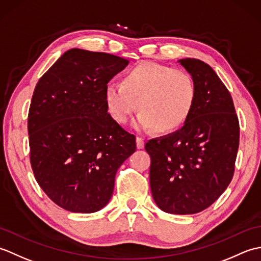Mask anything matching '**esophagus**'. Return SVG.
Returning a JSON list of instances; mask_svg holds the SVG:
<instances>
[{"label": "esophagus", "instance_id": "obj_1", "mask_svg": "<svg viewBox=\"0 0 261 261\" xmlns=\"http://www.w3.org/2000/svg\"><path fill=\"white\" fill-rule=\"evenodd\" d=\"M136 141H137V148H138V149H142L143 147H145V141H143L142 138L138 137Z\"/></svg>", "mask_w": 261, "mask_h": 261}]
</instances>
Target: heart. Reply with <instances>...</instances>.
I'll list each match as a JSON object with an SVG mask.
<instances>
[{
	"label": "heart",
	"instance_id": "obj_1",
	"mask_svg": "<svg viewBox=\"0 0 261 261\" xmlns=\"http://www.w3.org/2000/svg\"><path fill=\"white\" fill-rule=\"evenodd\" d=\"M196 98L192 76L182 69L145 62L127 71L123 83L111 82L105 88V103L111 116L125 123L137 109L135 129L157 132L178 129L190 116Z\"/></svg>",
	"mask_w": 261,
	"mask_h": 261
}]
</instances>
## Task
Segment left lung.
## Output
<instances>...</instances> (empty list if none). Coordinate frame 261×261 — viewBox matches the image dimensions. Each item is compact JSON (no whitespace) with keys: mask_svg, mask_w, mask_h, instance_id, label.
<instances>
[{"mask_svg":"<svg viewBox=\"0 0 261 261\" xmlns=\"http://www.w3.org/2000/svg\"><path fill=\"white\" fill-rule=\"evenodd\" d=\"M196 86L192 112L179 130L149 140L150 188L166 213L195 214L229 186L239 148V121L228 88L202 60L179 59Z\"/></svg>","mask_w":261,"mask_h":261,"instance_id":"1","label":"left lung"}]
</instances>
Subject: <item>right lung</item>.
<instances>
[{
    "mask_svg": "<svg viewBox=\"0 0 261 261\" xmlns=\"http://www.w3.org/2000/svg\"><path fill=\"white\" fill-rule=\"evenodd\" d=\"M127 60L73 48L39 80L28 134L36 180L54 203L94 213L112 197L120 166L136 151V137L108 112L105 88Z\"/></svg>",
    "mask_w": 261,
    "mask_h": 261,
    "instance_id": "add662e5",
    "label": "right lung"
}]
</instances>
